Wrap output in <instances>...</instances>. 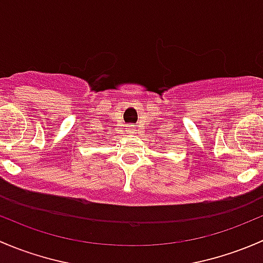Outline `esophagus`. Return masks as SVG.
<instances>
[{"label": "esophagus", "instance_id": "esophagus-1", "mask_svg": "<svg viewBox=\"0 0 263 263\" xmlns=\"http://www.w3.org/2000/svg\"><path fill=\"white\" fill-rule=\"evenodd\" d=\"M126 132H127V134H128V135L134 134V132H135V127L132 126V124H131V126L127 127V128H126Z\"/></svg>", "mask_w": 263, "mask_h": 263}]
</instances>
